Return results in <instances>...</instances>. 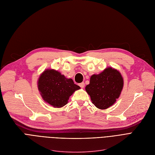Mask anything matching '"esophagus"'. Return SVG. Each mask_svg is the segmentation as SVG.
I'll return each mask as SVG.
<instances>
[{"label": "esophagus", "mask_w": 155, "mask_h": 155, "mask_svg": "<svg viewBox=\"0 0 155 155\" xmlns=\"http://www.w3.org/2000/svg\"><path fill=\"white\" fill-rule=\"evenodd\" d=\"M79 86L81 87V88H84V86H85V84L84 82H82L81 84H79Z\"/></svg>", "instance_id": "esophagus-1"}]
</instances>
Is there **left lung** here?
Wrapping results in <instances>:
<instances>
[{
    "label": "left lung",
    "mask_w": 155,
    "mask_h": 155,
    "mask_svg": "<svg viewBox=\"0 0 155 155\" xmlns=\"http://www.w3.org/2000/svg\"><path fill=\"white\" fill-rule=\"evenodd\" d=\"M123 87V78L121 73L110 67L98 74L91 76L85 90L97 108L106 109L116 102Z\"/></svg>",
    "instance_id": "left-lung-1"
}]
</instances>
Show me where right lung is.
I'll use <instances>...</instances> for the list:
<instances>
[{
    "label": "right lung",
    "instance_id": "1",
    "mask_svg": "<svg viewBox=\"0 0 155 155\" xmlns=\"http://www.w3.org/2000/svg\"><path fill=\"white\" fill-rule=\"evenodd\" d=\"M38 89L43 99L50 105L60 108L66 105L69 98L78 85L54 70L45 71L38 80Z\"/></svg>",
    "mask_w": 155,
    "mask_h": 155
}]
</instances>
